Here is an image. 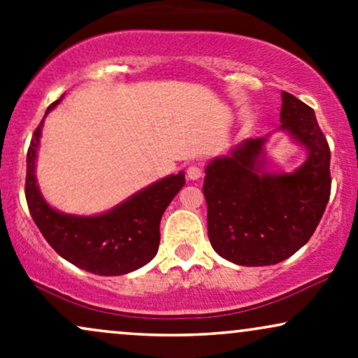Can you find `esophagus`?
<instances>
[{
  "label": "esophagus",
  "mask_w": 358,
  "mask_h": 358,
  "mask_svg": "<svg viewBox=\"0 0 358 358\" xmlns=\"http://www.w3.org/2000/svg\"><path fill=\"white\" fill-rule=\"evenodd\" d=\"M187 178L191 180H197L203 178V167L197 166V164H191L187 167Z\"/></svg>",
  "instance_id": "obj_1"
}]
</instances>
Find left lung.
Masks as SVG:
<instances>
[{
  "instance_id": "1",
  "label": "left lung",
  "mask_w": 358,
  "mask_h": 358,
  "mask_svg": "<svg viewBox=\"0 0 358 358\" xmlns=\"http://www.w3.org/2000/svg\"><path fill=\"white\" fill-rule=\"evenodd\" d=\"M281 125L306 159L292 172L268 169V137L246 138L206 166L208 236L241 266H270L295 255L317 229L330 197V147L313 108L281 92Z\"/></svg>"
}]
</instances>
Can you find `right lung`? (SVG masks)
Wrapping results in <instances>:
<instances>
[{"instance_id": "add662e5", "label": "right lung", "mask_w": 358, "mask_h": 358, "mask_svg": "<svg viewBox=\"0 0 358 358\" xmlns=\"http://www.w3.org/2000/svg\"><path fill=\"white\" fill-rule=\"evenodd\" d=\"M60 100L46 108L45 117ZM43 120L27 154L24 194L33 221L48 245L66 262L94 275L119 276L144 266L157 255L162 214L186 182L184 172L152 182L102 214L78 216L57 211L41 196L35 174Z\"/></svg>"}]
</instances>
